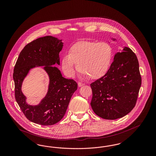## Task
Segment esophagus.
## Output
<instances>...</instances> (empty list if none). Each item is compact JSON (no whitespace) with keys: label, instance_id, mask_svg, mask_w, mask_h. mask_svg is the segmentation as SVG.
<instances>
[{"label":"esophagus","instance_id":"esophagus-1","mask_svg":"<svg viewBox=\"0 0 156 156\" xmlns=\"http://www.w3.org/2000/svg\"><path fill=\"white\" fill-rule=\"evenodd\" d=\"M84 85H85V83H81V82H78V85L79 87H81L82 86H83Z\"/></svg>","mask_w":156,"mask_h":156}]
</instances>
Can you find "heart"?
<instances>
[{
    "label": "heart",
    "instance_id": "heart-1",
    "mask_svg": "<svg viewBox=\"0 0 156 156\" xmlns=\"http://www.w3.org/2000/svg\"><path fill=\"white\" fill-rule=\"evenodd\" d=\"M113 57L111 45L106 42L82 41L76 43L69 49L68 55L62 59V69L68 77L74 76L75 64L84 77L97 80L108 72Z\"/></svg>",
    "mask_w": 156,
    "mask_h": 156
}]
</instances>
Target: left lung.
<instances>
[{"instance_id": "8db88e82", "label": "left lung", "mask_w": 156, "mask_h": 156, "mask_svg": "<svg viewBox=\"0 0 156 156\" xmlns=\"http://www.w3.org/2000/svg\"><path fill=\"white\" fill-rule=\"evenodd\" d=\"M141 84L137 58L130 48L125 47L122 52L115 55L106 74L90 85L92 110L108 120L125 116L135 106Z\"/></svg>"}]
</instances>
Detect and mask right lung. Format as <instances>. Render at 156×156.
Here are the masks:
<instances>
[{
  "label": "right lung",
  "instance_id": "obj_1",
  "mask_svg": "<svg viewBox=\"0 0 156 156\" xmlns=\"http://www.w3.org/2000/svg\"><path fill=\"white\" fill-rule=\"evenodd\" d=\"M63 47L62 40L47 36L38 38L26 45L20 53L14 68L15 99L20 109L31 122L49 126L60 121L64 117L70 99L78 84L73 80L64 78L58 68L59 52ZM39 66L49 76L50 83L46 97L37 105L27 104L21 91L24 78L31 69Z\"/></svg>",
  "mask_w": 156,
  "mask_h": 156
}]
</instances>
